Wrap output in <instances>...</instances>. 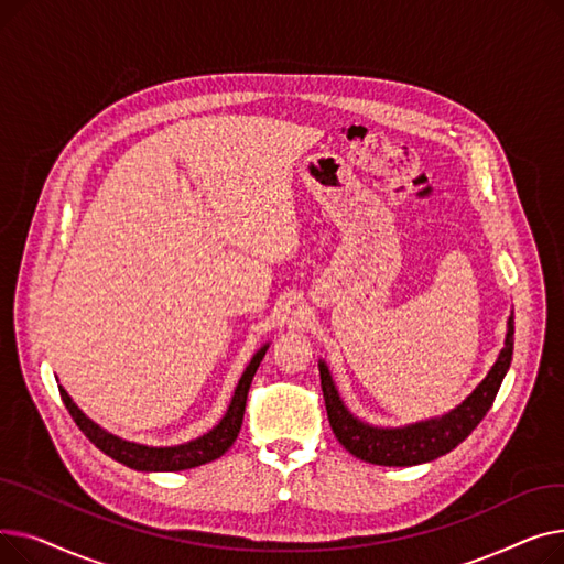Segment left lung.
Masks as SVG:
<instances>
[{
	"label": "left lung",
	"instance_id": "obj_1",
	"mask_svg": "<svg viewBox=\"0 0 564 564\" xmlns=\"http://www.w3.org/2000/svg\"><path fill=\"white\" fill-rule=\"evenodd\" d=\"M514 349V313L508 317V334L498 359L489 368L487 377L473 389L455 409L441 413V416L425 419L419 423H409L400 427H381L361 421L357 413H351L345 400L338 393L336 381L329 366L322 359L317 361L324 404L332 430L340 446L364 462L377 466H416L432 462L441 455L451 453L459 443L480 425L491 409L496 393L506 379Z\"/></svg>",
	"mask_w": 564,
	"mask_h": 564
}]
</instances>
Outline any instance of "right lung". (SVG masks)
I'll list each match as a JSON object with an SVG mask.
<instances>
[{
	"label": "right lung",
	"mask_w": 564,
	"mask_h": 564,
	"mask_svg": "<svg viewBox=\"0 0 564 564\" xmlns=\"http://www.w3.org/2000/svg\"><path fill=\"white\" fill-rule=\"evenodd\" d=\"M267 349H270V343H264L253 354L251 361L247 364L240 381H237V387L232 391V398L228 402V409L221 416V421L213 430H207L200 436L189 438L185 443H177V446H145V443L116 436V434L107 432L105 427H100L96 421L88 419L86 413L73 402V398L68 395V391L64 387H58V393H62V400H64L66 409L70 411V416L77 423V427L86 434V438L91 441L96 448H100L111 459L121 462L134 470H145V473L185 470V468H194V466H200L207 462H215L232 446V441L237 438V434H240V427H242L247 395L251 389L253 375H256Z\"/></svg>",
	"instance_id": "add662e5"
}]
</instances>
